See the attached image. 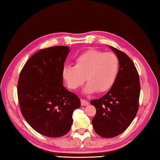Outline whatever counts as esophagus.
<instances>
[{"instance_id": "1", "label": "esophagus", "mask_w": 160, "mask_h": 160, "mask_svg": "<svg viewBox=\"0 0 160 160\" xmlns=\"http://www.w3.org/2000/svg\"><path fill=\"white\" fill-rule=\"evenodd\" d=\"M88 104H89V102L88 101L83 99H81V104H82V106H87Z\"/></svg>"}]
</instances>
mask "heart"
<instances>
[{"instance_id":"1","label":"heart","mask_w":160,"mask_h":160,"mask_svg":"<svg viewBox=\"0 0 160 160\" xmlns=\"http://www.w3.org/2000/svg\"><path fill=\"white\" fill-rule=\"evenodd\" d=\"M119 69V60L115 53L89 49L77 56L75 66H65L62 75L70 89H78L87 80L86 93H102L114 84Z\"/></svg>"}]
</instances>
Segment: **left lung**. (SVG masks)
<instances>
[{"mask_svg":"<svg viewBox=\"0 0 160 160\" xmlns=\"http://www.w3.org/2000/svg\"><path fill=\"white\" fill-rule=\"evenodd\" d=\"M110 48L119 60L117 79L107 94L90 102L97 110L93 127L104 138L117 137L128 128L138 111L140 95L139 74L133 61L119 49Z\"/></svg>","mask_w":160,"mask_h":160,"instance_id":"1","label":"left lung"}]
</instances>
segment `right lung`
<instances>
[{
	"label": "right lung",
	"mask_w": 160,
	"mask_h": 160,
	"mask_svg": "<svg viewBox=\"0 0 160 160\" xmlns=\"http://www.w3.org/2000/svg\"><path fill=\"white\" fill-rule=\"evenodd\" d=\"M68 53L64 46L41 49L26 61L19 75L17 92L22 115L46 137L67 134L73 112L81 106L79 98L63 85V63Z\"/></svg>",
	"instance_id": "1"
}]
</instances>
